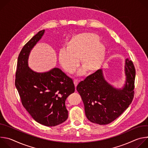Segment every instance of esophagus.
I'll return each mask as SVG.
<instances>
[{"mask_svg": "<svg viewBox=\"0 0 148 148\" xmlns=\"http://www.w3.org/2000/svg\"><path fill=\"white\" fill-rule=\"evenodd\" d=\"M79 82V81H78V80H77V79H74V84L75 88H76V87L77 86V85H78V84Z\"/></svg>", "mask_w": 148, "mask_h": 148, "instance_id": "obj_1", "label": "esophagus"}]
</instances>
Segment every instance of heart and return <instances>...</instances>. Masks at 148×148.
<instances>
[{
  "mask_svg": "<svg viewBox=\"0 0 148 148\" xmlns=\"http://www.w3.org/2000/svg\"><path fill=\"white\" fill-rule=\"evenodd\" d=\"M107 54L105 46L94 33H82L72 36L58 52L60 64L67 73L73 74L78 67L79 60L83 67L78 72L82 75L87 71L92 74L102 66Z\"/></svg>",
  "mask_w": 148,
  "mask_h": 148,
  "instance_id": "heart-1",
  "label": "heart"
}]
</instances>
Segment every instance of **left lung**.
Instances as JSON below:
<instances>
[{
	"mask_svg": "<svg viewBox=\"0 0 148 148\" xmlns=\"http://www.w3.org/2000/svg\"><path fill=\"white\" fill-rule=\"evenodd\" d=\"M125 81L122 87H114L98 70L81 81L77 87L84 105L87 119L99 125L108 124L119 117L131 103L134 95L135 69L129 58L125 59Z\"/></svg>",
	"mask_w": 148,
	"mask_h": 148,
	"instance_id": "obj_1",
	"label": "left lung"
}]
</instances>
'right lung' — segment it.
Here are the masks:
<instances>
[{
  "label": "right lung",
  "instance_id": "right-lung-1",
  "mask_svg": "<svg viewBox=\"0 0 148 148\" xmlns=\"http://www.w3.org/2000/svg\"><path fill=\"white\" fill-rule=\"evenodd\" d=\"M45 32V30L38 32L21 50L15 86L23 107L33 119L47 126H54L68 118L65 102L75 91V86L73 79L58 68L38 73L29 67L30 52Z\"/></svg>",
  "mask_w": 148,
  "mask_h": 148
}]
</instances>
